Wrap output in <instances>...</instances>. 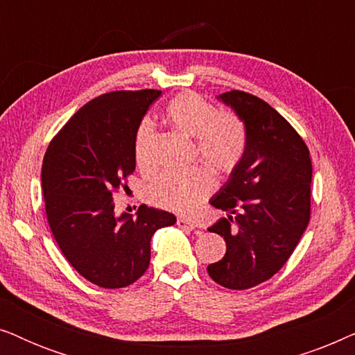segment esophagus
Listing matches in <instances>:
<instances>
[{"label": "esophagus", "instance_id": "esophagus-1", "mask_svg": "<svg viewBox=\"0 0 355 355\" xmlns=\"http://www.w3.org/2000/svg\"><path fill=\"white\" fill-rule=\"evenodd\" d=\"M178 226L181 227V230H186V231H193L197 227L196 223L191 221V220H186V218H179Z\"/></svg>", "mask_w": 355, "mask_h": 355}]
</instances>
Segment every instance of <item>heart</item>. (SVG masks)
Returning <instances> with one entry per match:
<instances>
[{
  "instance_id": "b5f03b06",
  "label": "heart",
  "mask_w": 355,
  "mask_h": 355,
  "mask_svg": "<svg viewBox=\"0 0 355 355\" xmlns=\"http://www.w3.org/2000/svg\"><path fill=\"white\" fill-rule=\"evenodd\" d=\"M164 116L174 129L196 139L197 157L218 176L232 173L241 163L247 148V130L236 113L218 111L196 92H182L169 101ZM152 137V124H140L134 140L139 164L147 162ZM211 189L213 178L205 168L166 171L150 184L148 198L168 210L192 213Z\"/></svg>"
}]
</instances>
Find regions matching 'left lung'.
<instances>
[{"mask_svg": "<svg viewBox=\"0 0 355 355\" xmlns=\"http://www.w3.org/2000/svg\"><path fill=\"white\" fill-rule=\"evenodd\" d=\"M244 121L247 148L227 182L211 198L226 211L210 230L225 237L226 254L208 265L227 289H250L278 273L310 220L312 159L302 137L278 111L242 90L218 96Z\"/></svg>", "mask_w": 355, "mask_h": 355, "instance_id": "obj_1", "label": "left lung"}]
</instances>
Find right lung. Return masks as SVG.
Instances as JSON below:
<instances>
[{"label":"right lung","instance_id":"add662e5","mask_svg":"<svg viewBox=\"0 0 355 355\" xmlns=\"http://www.w3.org/2000/svg\"><path fill=\"white\" fill-rule=\"evenodd\" d=\"M162 90H118L82 106L48 145L42 166L48 225L66 260L92 284L119 289L150 265L155 231L173 213L140 205L116 216L113 193L134 173V140Z\"/></svg>","mask_w":355,"mask_h":355}]
</instances>
